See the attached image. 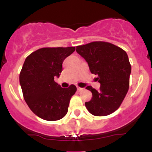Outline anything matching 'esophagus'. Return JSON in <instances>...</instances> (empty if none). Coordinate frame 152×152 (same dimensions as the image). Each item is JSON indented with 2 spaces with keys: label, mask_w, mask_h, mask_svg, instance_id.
<instances>
[{
  "label": "esophagus",
  "mask_w": 152,
  "mask_h": 152,
  "mask_svg": "<svg viewBox=\"0 0 152 152\" xmlns=\"http://www.w3.org/2000/svg\"><path fill=\"white\" fill-rule=\"evenodd\" d=\"M83 89H84V88H80V87H77V91H83Z\"/></svg>",
  "instance_id": "obj_1"
}]
</instances>
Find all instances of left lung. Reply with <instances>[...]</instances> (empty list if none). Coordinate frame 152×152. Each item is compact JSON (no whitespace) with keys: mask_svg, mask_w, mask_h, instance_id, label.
I'll list each match as a JSON object with an SVG mask.
<instances>
[{"mask_svg":"<svg viewBox=\"0 0 152 152\" xmlns=\"http://www.w3.org/2000/svg\"><path fill=\"white\" fill-rule=\"evenodd\" d=\"M76 52L88 63L92 74L97 75L100 89L86 87L92 98L85 103L91 114L104 116L117 110L129 87L132 71L127 53L119 47L108 42L95 41L76 46Z\"/></svg>","mask_w":152,"mask_h":152,"instance_id":"8db88e82","label":"left lung"}]
</instances>
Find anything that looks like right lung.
Wrapping results in <instances>:
<instances>
[{
  "instance_id": "add662e5",
  "label": "right lung",
  "mask_w": 152,
  "mask_h": 152,
  "mask_svg": "<svg viewBox=\"0 0 152 152\" xmlns=\"http://www.w3.org/2000/svg\"><path fill=\"white\" fill-rule=\"evenodd\" d=\"M74 50L75 47L43 48L26 58L19 76L20 85L26 104L38 117L56 121L67 114L76 87L62 88L54 78L59 77L63 62Z\"/></svg>"
}]
</instances>
